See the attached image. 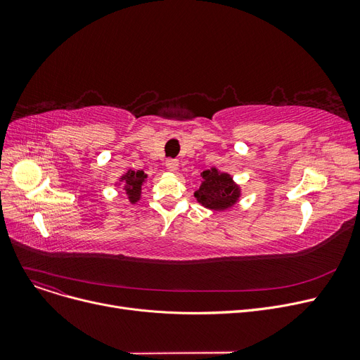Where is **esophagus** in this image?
<instances>
[{
	"label": "esophagus",
	"instance_id": "obj_1",
	"mask_svg": "<svg viewBox=\"0 0 360 360\" xmlns=\"http://www.w3.org/2000/svg\"><path fill=\"white\" fill-rule=\"evenodd\" d=\"M178 166H179V162L176 159H167L166 160V167H167V170H170V172H176Z\"/></svg>",
	"mask_w": 360,
	"mask_h": 360
}]
</instances>
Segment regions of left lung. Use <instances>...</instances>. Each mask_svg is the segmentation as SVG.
<instances>
[{"label":"left lung","instance_id":"1","mask_svg":"<svg viewBox=\"0 0 360 360\" xmlns=\"http://www.w3.org/2000/svg\"><path fill=\"white\" fill-rule=\"evenodd\" d=\"M201 176L200 190L194 194L200 204L212 210H226L236 204L240 190L229 174H221L216 167H212L204 170Z\"/></svg>","mask_w":360,"mask_h":360}]
</instances>
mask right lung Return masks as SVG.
Here are the masks:
<instances>
[{
	"label": "right lung",
	"mask_w": 360,
	"mask_h": 360,
	"mask_svg": "<svg viewBox=\"0 0 360 360\" xmlns=\"http://www.w3.org/2000/svg\"><path fill=\"white\" fill-rule=\"evenodd\" d=\"M147 175L143 172V170H128L125 175H122L121 181L125 184L124 190H125V195L129 200L131 204H136L140 200L141 195V185L146 182Z\"/></svg>",
	"instance_id": "1"
}]
</instances>
